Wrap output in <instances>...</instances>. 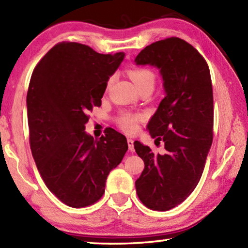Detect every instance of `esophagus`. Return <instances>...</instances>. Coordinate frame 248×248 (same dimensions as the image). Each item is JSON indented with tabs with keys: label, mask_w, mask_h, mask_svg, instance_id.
<instances>
[{
	"label": "esophagus",
	"mask_w": 248,
	"mask_h": 248,
	"mask_svg": "<svg viewBox=\"0 0 248 248\" xmlns=\"http://www.w3.org/2000/svg\"><path fill=\"white\" fill-rule=\"evenodd\" d=\"M128 146H129V150L130 151H133L134 148H133V140L131 139V138H128Z\"/></svg>",
	"instance_id": "obj_1"
}]
</instances>
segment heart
<instances>
[{
  "instance_id": "b5f03b06",
  "label": "heart",
  "mask_w": 248,
  "mask_h": 248,
  "mask_svg": "<svg viewBox=\"0 0 248 248\" xmlns=\"http://www.w3.org/2000/svg\"><path fill=\"white\" fill-rule=\"evenodd\" d=\"M129 75L133 83L136 84L138 89H142L144 86H154L155 83V74L151 69L144 68V66H138L129 70ZM112 78L107 82V90L110 87ZM142 119V115L134 114L131 111H123L120 112L116 118V124L118 127L127 133H133L138 130V124Z\"/></svg>"
}]
</instances>
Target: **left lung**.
I'll return each mask as SVG.
<instances>
[{"mask_svg": "<svg viewBox=\"0 0 248 248\" xmlns=\"http://www.w3.org/2000/svg\"><path fill=\"white\" fill-rule=\"evenodd\" d=\"M137 64L159 69L166 96L149 121L155 144L164 142V154L134 142L144 170L136 180L145 207L167 211L182 203L198 185L213 140V91L204 58L178 37L155 41L141 50Z\"/></svg>", "mask_w": 248, "mask_h": 248, "instance_id": "obj_1", "label": "left lung"}]
</instances>
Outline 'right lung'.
I'll use <instances>...</instances> for the list:
<instances>
[{
    "mask_svg": "<svg viewBox=\"0 0 248 248\" xmlns=\"http://www.w3.org/2000/svg\"><path fill=\"white\" fill-rule=\"evenodd\" d=\"M124 57L62 41L32 71L27 92L29 144L46 186L69 207L97 202L108 174L128 150L125 137L114 129L97 140L84 131L89 112L102 105L109 77Z\"/></svg>",
    "mask_w": 248,
    "mask_h": 248,
    "instance_id": "right-lung-1",
    "label": "right lung"
}]
</instances>
